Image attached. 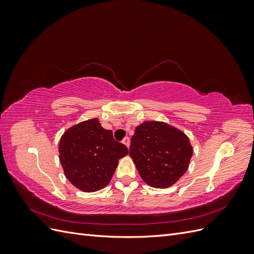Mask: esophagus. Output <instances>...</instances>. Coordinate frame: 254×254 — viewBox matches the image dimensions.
I'll list each match as a JSON object with an SVG mask.
<instances>
[{"instance_id":"obj_1","label":"esophagus","mask_w":254,"mask_h":254,"mask_svg":"<svg viewBox=\"0 0 254 254\" xmlns=\"http://www.w3.org/2000/svg\"><path fill=\"white\" fill-rule=\"evenodd\" d=\"M123 143H124L126 146H127V148H129V145H130V140H129V137H125L124 140H123Z\"/></svg>"}]
</instances>
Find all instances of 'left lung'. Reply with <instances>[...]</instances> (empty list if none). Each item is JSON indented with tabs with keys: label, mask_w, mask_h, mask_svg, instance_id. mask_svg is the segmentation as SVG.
<instances>
[{
	"label": "left lung",
	"mask_w": 254,
	"mask_h": 254,
	"mask_svg": "<svg viewBox=\"0 0 254 254\" xmlns=\"http://www.w3.org/2000/svg\"><path fill=\"white\" fill-rule=\"evenodd\" d=\"M129 156L148 186L166 189L187 172L193 147L181 130L163 122H144L135 128Z\"/></svg>",
	"instance_id": "8db88e82"
}]
</instances>
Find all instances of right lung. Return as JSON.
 <instances>
[{"label": "right lung", "instance_id": "obj_1", "mask_svg": "<svg viewBox=\"0 0 254 254\" xmlns=\"http://www.w3.org/2000/svg\"><path fill=\"white\" fill-rule=\"evenodd\" d=\"M128 149L113 139L98 119L72 126L59 143V160L66 179L78 190L91 193L104 189L112 178L119 160Z\"/></svg>", "mask_w": 254, "mask_h": 254}]
</instances>
